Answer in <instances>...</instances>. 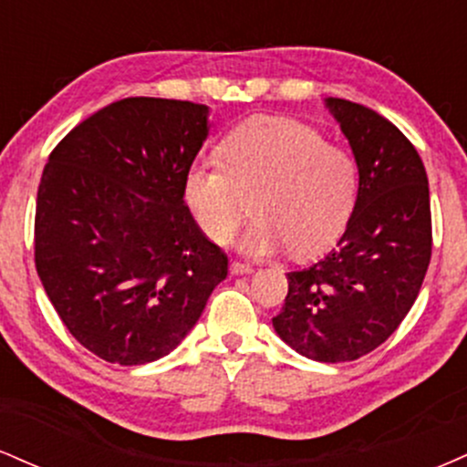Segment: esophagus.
I'll list each match as a JSON object with an SVG mask.
<instances>
[{
    "mask_svg": "<svg viewBox=\"0 0 467 467\" xmlns=\"http://www.w3.org/2000/svg\"><path fill=\"white\" fill-rule=\"evenodd\" d=\"M252 272H254V267H252L250 264H239V261H233V264H230V275L233 276L252 275Z\"/></svg>",
    "mask_w": 467,
    "mask_h": 467,
    "instance_id": "1",
    "label": "esophagus"
}]
</instances>
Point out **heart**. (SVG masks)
Segmentation results:
<instances>
[{"label": "heart", "mask_w": 467, "mask_h": 467, "mask_svg": "<svg viewBox=\"0 0 467 467\" xmlns=\"http://www.w3.org/2000/svg\"><path fill=\"white\" fill-rule=\"evenodd\" d=\"M222 162L189 166L184 200L213 244H228L252 208L241 252L267 256L292 245L314 256L336 244L358 192L356 162L303 122L252 118L226 136ZM251 206L248 207L247 203Z\"/></svg>", "instance_id": "1"}]
</instances>
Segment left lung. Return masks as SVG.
Listing matches in <instances>:
<instances>
[{
  "label": "left lung",
  "instance_id": "left-lung-1",
  "mask_svg": "<svg viewBox=\"0 0 467 467\" xmlns=\"http://www.w3.org/2000/svg\"><path fill=\"white\" fill-rule=\"evenodd\" d=\"M325 107L356 158V206L336 250L289 272L272 325L294 351L334 364L378 349L410 312L431 264L432 226L426 169L409 138L364 105L325 99Z\"/></svg>",
  "mask_w": 467,
  "mask_h": 467
}]
</instances>
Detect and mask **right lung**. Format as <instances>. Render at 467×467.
<instances>
[{"label":"right lung","instance_id":"add662e5","mask_svg":"<svg viewBox=\"0 0 467 467\" xmlns=\"http://www.w3.org/2000/svg\"><path fill=\"white\" fill-rule=\"evenodd\" d=\"M208 107L122 99L57 144L36 192L35 264L85 349L133 367L169 356L228 275L184 203Z\"/></svg>","mask_w":467,"mask_h":467}]
</instances>
